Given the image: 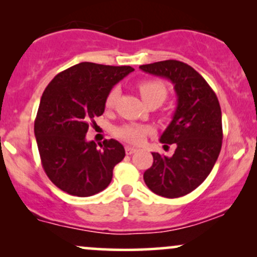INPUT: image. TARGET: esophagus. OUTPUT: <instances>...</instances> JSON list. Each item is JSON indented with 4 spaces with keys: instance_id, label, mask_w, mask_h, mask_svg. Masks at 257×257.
<instances>
[{
    "instance_id": "1",
    "label": "esophagus",
    "mask_w": 257,
    "mask_h": 257,
    "mask_svg": "<svg viewBox=\"0 0 257 257\" xmlns=\"http://www.w3.org/2000/svg\"><path fill=\"white\" fill-rule=\"evenodd\" d=\"M137 151H138V150L135 149V147L125 146V153H126V155H133V153H135Z\"/></svg>"
}]
</instances>
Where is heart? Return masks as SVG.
I'll use <instances>...</instances> for the list:
<instances>
[{
  "instance_id": "1",
  "label": "heart",
  "mask_w": 257,
  "mask_h": 257,
  "mask_svg": "<svg viewBox=\"0 0 257 257\" xmlns=\"http://www.w3.org/2000/svg\"><path fill=\"white\" fill-rule=\"evenodd\" d=\"M139 93L141 98L145 102H149L150 100L159 99L163 100L167 98V85L163 82L157 81V79H147V81L141 82L139 84ZM119 95V89L117 87H113L107 93V96L105 99V106L107 108H112L116 104L117 98ZM152 129L150 126L139 124V123H125V124L119 125L116 128V135L122 140L126 141L129 144H140L145 139L149 133H151Z\"/></svg>"
}]
</instances>
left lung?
Returning a JSON list of instances; mask_svg holds the SVG:
<instances>
[{
  "mask_svg": "<svg viewBox=\"0 0 257 257\" xmlns=\"http://www.w3.org/2000/svg\"><path fill=\"white\" fill-rule=\"evenodd\" d=\"M140 69L169 79L178 96L172 122L159 138L162 144H175V152L172 157L153 152L152 167L144 173L153 193L178 198L196 190L216 163L222 145L219 100L205 79L182 61H158Z\"/></svg>",
  "mask_w": 257,
  "mask_h": 257,
  "instance_id": "obj_1",
  "label": "left lung"
}]
</instances>
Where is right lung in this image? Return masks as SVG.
<instances>
[{"label":"right lung","instance_id":"add662e5","mask_svg":"<svg viewBox=\"0 0 257 257\" xmlns=\"http://www.w3.org/2000/svg\"><path fill=\"white\" fill-rule=\"evenodd\" d=\"M133 71L131 66L85 61L58 73L44 89L35 137L44 172L64 192L89 197L110 185L124 147L110 139L98 149L85 134L89 123L104 113L108 91Z\"/></svg>","mask_w":257,"mask_h":257}]
</instances>
